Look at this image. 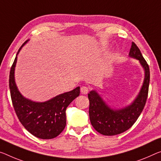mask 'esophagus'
Segmentation results:
<instances>
[{"mask_svg": "<svg viewBox=\"0 0 161 161\" xmlns=\"http://www.w3.org/2000/svg\"><path fill=\"white\" fill-rule=\"evenodd\" d=\"M88 90L89 89L87 86H82V87L80 88V92L81 93H83V94H86V93H88Z\"/></svg>", "mask_w": 161, "mask_h": 161, "instance_id": "obj_1", "label": "esophagus"}]
</instances>
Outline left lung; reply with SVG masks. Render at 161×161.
Segmentation results:
<instances>
[{"instance_id":"1","label":"left lung","mask_w":161,"mask_h":161,"mask_svg":"<svg viewBox=\"0 0 161 161\" xmlns=\"http://www.w3.org/2000/svg\"><path fill=\"white\" fill-rule=\"evenodd\" d=\"M130 57L140 61L145 70V79L139 94L128 106L121 109L108 107L95 91L88 94L89 117L93 128L100 134L112 136L129 130L137 121L146 103L150 83V68L146 60L135 42L132 43Z\"/></svg>"}]
</instances>
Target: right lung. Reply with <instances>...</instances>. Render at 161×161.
<instances>
[{
    "label": "right lung",
    "mask_w": 161,
    "mask_h": 161,
    "mask_svg": "<svg viewBox=\"0 0 161 161\" xmlns=\"http://www.w3.org/2000/svg\"><path fill=\"white\" fill-rule=\"evenodd\" d=\"M26 42L27 41L22 44L17 55ZM17 55L9 75L10 93L15 112L22 125L31 135L44 140L55 138L65 129L66 108L80 94V87L45 102H34L27 99L21 94L15 83L14 70Z\"/></svg>",
    "instance_id": "obj_1"
}]
</instances>
